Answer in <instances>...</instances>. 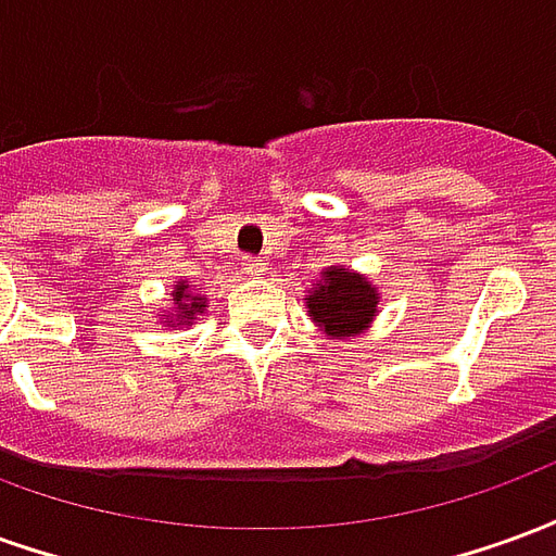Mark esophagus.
<instances>
[{
	"label": "esophagus",
	"mask_w": 556,
	"mask_h": 556,
	"mask_svg": "<svg viewBox=\"0 0 556 556\" xmlns=\"http://www.w3.org/2000/svg\"><path fill=\"white\" fill-rule=\"evenodd\" d=\"M243 270H247V277L258 279L267 270V262L265 258H247V262H243Z\"/></svg>",
	"instance_id": "esophagus-1"
}]
</instances>
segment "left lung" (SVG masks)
<instances>
[{
    "label": "left lung",
    "instance_id": "obj_1",
    "mask_svg": "<svg viewBox=\"0 0 556 556\" xmlns=\"http://www.w3.org/2000/svg\"><path fill=\"white\" fill-rule=\"evenodd\" d=\"M303 303L313 325L327 339L349 342L372 327L381 294L366 274H357L345 265H330L315 279L313 289L303 294Z\"/></svg>",
    "mask_w": 556,
    "mask_h": 556
}]
</instances>
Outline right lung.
I'll use <instances>...</instances> for the list:
<instances>
[{
    "mask_svg": "<svg viewBox=\"0 0 556 556\" xmlns=\"http://www.w3.org/2000/svg\"><path fill=\"white\" fill-rule=\"evenodd\" d=\"M172 309L166 313L163 309V321L160 325L163 327H193L195 321V315H202L205 313V306H207V298L205 294H199L195 289H190L187 286V279H178V286L172 289Z\"/></svg>",
    "mask_w": 556,
    "mask_h": 556,
    "instance_id": "1",
    "label": "right lung"
}]
</instances>
